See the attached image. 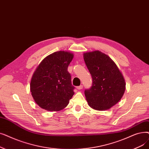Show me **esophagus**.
<instances>
[{"label":"esophagus","instance_id":"1","mask_svg":"<svg viewBox=\"0 0 149 149\" xmlns=\"http://www.w3.org/2000/svg\"><path fill=\"white\" fill-rule=\"evenodd\" d=\"M77 89H79V90H80V89H83V85H80V86H77Z\"/></svg>","mask_w":149,"mask_h":149}]
</instances>
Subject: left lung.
<instances>
[{
    "mask_svg": "<svg viewBox=\"0 0 149 149\" xmlns=\"http://www.w3.org/2000/svg\"><path fill=\"white\" fill-rule=\"evenodd\" d=\"M93 79L92 86L85 91L90 107L99 111L111 108L118 103L125 91V81L115 63L99 50L83 54Z\"/></svg>",
    "mask_w": 149,
    "mask_h": 149,
    "instance_id": "8db88e82",
    "label": "left lung"
}]
</instances>
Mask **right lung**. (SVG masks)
Masks as SVG:
<instances>
[{
	"mask_svg": "<svg viewBox=\"0 0 149 149\" xmlns=\"http://www.w3.org/2000/svg\"><path fill=\"white\" fill-rule=\"evenodd\" d=\"M74 55L66 51L52 54L39 64L31 77L30 91L41 108L58 111L65 108L74 94L68 68Z\"/></svg>",
	"mask_w": 149,
	"mask_h": 149,
	"instance_id": "right-lung-1",
	"label": "right lung"
}]
</instances>
